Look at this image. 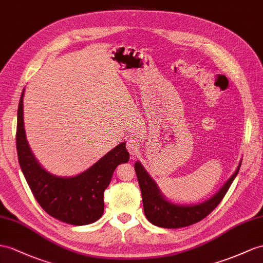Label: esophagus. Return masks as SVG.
Listing matches in <instances>:
<instances>
[{
	"mask_svg": "<svg viewBox=\"0 0 263 263\" xmlns=\"http://www.w3.org/2000/svg\"><path fill=\"white\" fill-rule=\"evenodd\" d=\"M127 149L129 152L133 156H135L139 152V143L135 142V140H129L127 143Z\"/></svg>",
	"mask_w": 263,
	"mask_h": 263,
	"instance_id": "34e87169",
	"label": "esophagus"
}]
</instances>
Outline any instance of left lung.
<instances>
[{"instance_id": "8db88e82", "label": "left lung", "mask_w": 263, "mask_h": 263, "mask_svg": "<svg viewBox=\"0 0 263 263\" xmlns=\"http://www.w3.org/2000/svg\"><path fill=\"white\" fill-rule=\"evenodd\" d=\"M241 163L233 175L229 178L221 190L210 200L196 204V205H178L168 202L158 190L157 184L145 171L139 162L135 163V171L140 191H142L144 212L151 223L154 226L166 229H178L192 226L206 217L212 211L219 205L227 194L232 182L240 170Z\"/></svg>"}]
</instances>
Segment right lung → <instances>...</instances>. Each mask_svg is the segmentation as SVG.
<instances>
[{
	"mask_svg": "<svg viewBox=\"0 0 263 263\" xmlns=\"http://www.w3.org/2000/svg\"><path fill=\"white\" fill-rule=\"evenodd\" d=\"M22 91L17 108L16 149L18 163L33 196L54 219L72 226H86L104 213V192L119 164L129 161L126 143H121L79 175L60 177L50 174L37 163L28 144L23 121Z\"/></svg>",
	"mask_w": 263,
	"mask_h": 263,
	"instance_id": "add662e5",
	"label": "right lung"
}]
</instances>
